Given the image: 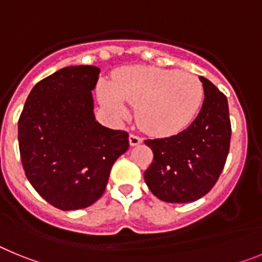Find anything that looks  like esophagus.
<instances>
[{
	"mask_svg": "<svg viewBox=\"0 0 262 262\" xmlns=\"http://www.w3.org/2000/svg\"><path fill=\"white\" fill-rule=\"evenodd\" d=\"M140 143H143V138H140V136L135 135V134H131L129 135V145H139Z\"/></svg>",
	"mask_w": 262,
	"mask_h": 262,
	"instance_id": "34e87169",
	"label": "esophagus"
}]
</instances>
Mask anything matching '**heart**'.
Masks as SVG:
<instances>
[{
    "label": "heart",
    "mask_w": 262,
    "mask_h": 262,
    "mask_svg": "<svg viewBox=\"0 0 262 262\" xmlns=\"http://www.w3.org/2000/svg\"><path fill=\"white\" fill-rule=\"evenodd\" d=\"M99 99L114 117L127 114L126 102L136 106V119L154 135H172L189 126L203 102L202 82L189 72L156 67H129L111 84L98 88Z\"/></svg>",
    "instance_id": "1"
}]
</instances>
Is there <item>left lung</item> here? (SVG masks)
I'll use <instances>...</instances> for the list:
<instances>
[{
	"label": "left lung",
	"mask_w": 262,
	"mask_h": 262,
	"mask_svg": "<svg viewBox=\"0 0 262 262\" xmlns=\"http://www.w3.org/2000/svg\"><path fill=\"white\" fill-rule=\"evenodd\" d=\"M200 80L205 99L193 123L177 135L144 142L154 152L144 181L164 202H194L206 195L216 184L230 151L227 97L207 78Z\"/></svg>",
	"instance_id": "left-lung-1"
}]
</instances>
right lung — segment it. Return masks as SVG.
Listing matches in <instances>:
<instances>
[{
    "label": "right lung",
    "mask_w": 262,
    "mask_h": 262,
    "mask_svg": "<svg viewBox=\"0 0 262 262\" xmlns=\"http://www.w3.org/2000/svg\"><path fill=\"white\" fill-rule=\"evenodd\" d=\"M93 66L66 67L39 81L18 120L20 161L27 180L56 209H85L101 198L128 134L99 124L92 90Z\"/></svg>",
    "instance_id": "right-lung-1"
}]
</instances>
